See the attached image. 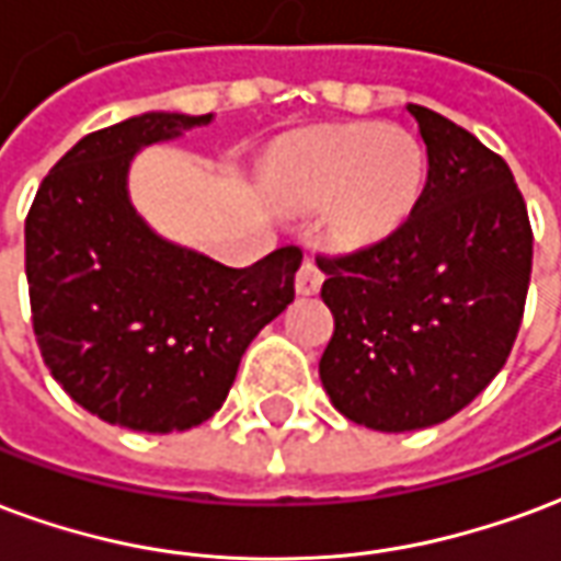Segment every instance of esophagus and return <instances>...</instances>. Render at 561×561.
<instances>
[{"mask_svg":"<svg viewBox=\"0 0 561 561\" xmlns=\"http://www.w3.org/2000/svg\"><path fill=\"white\" fill-rule=\"evenodd\" d=\"M322 280H325V275H322V268L313 260H308V263L298 268L296 275V293L298 296H313V293H320Z\"/></svg>","mask_w":561,"mask_h":561,"instance_id":"1","label":"esophagus"}]
</instances>
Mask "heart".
Instances as JSON below:
<instances>
[{
	"mask_svg": "<svg viewBox=\"0 0 561 561\" xmlns=\"http://www.w3.org/2000/svg\"><path fill=\"white\" fill-rule=\"evenodd\" d=\"M424 179L421 142L382 125L313 130L284 151L275 170L289 199L331 203L329 227L341 244H370L400 230L419 206Z\"/></svg>",
	"mask_w": 561,
	"mask_h": 561,
	"instance_id": "heart-1",
	"label": "heart"
}]
</instances>
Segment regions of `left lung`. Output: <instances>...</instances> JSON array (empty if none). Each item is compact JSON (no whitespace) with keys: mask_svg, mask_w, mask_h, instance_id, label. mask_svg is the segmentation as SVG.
Instances as JSON below:
<instances>
[{"mask_svg":"<svg viewBox=\"0 0 561 561\" xmlns=\"http://www.w3.org/2000/svg\"><path fill=\"white\" fill-rule=\"evenodd\" d=\"M427 182L410 220L365 251L320 260L334 334L320 379L362 427H433L508 358L533 275V230L508 163L419 104Z\"/></svg>","mask_w":561,"mask_h":561,"instance_id":"left-lung-1","label":"left lung"}]
</instances>
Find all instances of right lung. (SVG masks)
Listing matches in <instances>:
<instances>
[{"label":"right lung","mask_w":561,"mask_h":561,"mask_svg":"<svg viewBox=\"0 0 561 561\" xmlns=\"http://www.w3.org/2000/svg\"><path fill=\"white\" fill-rule=\"evenodd\" d=\"M142 113L65 151L26 218L32 325L53 379L128 431H191L230 394L263 325L296 298L298 248L248 268L151 230L130 203L137 151L211 122Z\"/></svg>","instance_id":"right-lung-1"}]
</instances>
